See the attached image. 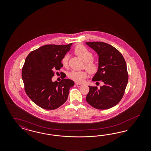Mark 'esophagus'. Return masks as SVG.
Returning a JSON list of instances; mask_svg holds the SVG:
<instances>
[{
  "mask_svg": "<svg viewBox=\"0 0 151 151\" xmlns=\"http://www.w3.org/2000/svg\"><path fill=\"white\" fill-rule=\"evenodd\" d=\"M75 85H76V86H78V87H80V86L82 85L81 83H77V82L75 83Z\"/></svg>",
  "mask_w": 151,
  "mask_h": 151,
  "instance_id": "obj_1",
  "label": "esophagus"
}]
</instances>
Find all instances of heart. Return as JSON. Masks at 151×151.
<instances>
[{"instance_id":"b5f03b06","label":"heart","mask_w":151,"mask_h":151,"mask_svg":"<svg viewBox=\"0 0 151 151\" xmlns=\"http://www.w3.org/2000/svg\"><path fill=\"white\" fill-rule=\"evenodd\" d=\"M75 53L84 61L83 66L90 72L94 73L99 68V63L97 60L92 58L93 53L85 46L78 45L74 49ZM69 55L66 54L61 59V64L65 68L68 67ZM87 73L86 70L77 71L73 70L69 73V78L77 82H83L87 78Z\"/></svg>"}]
</instances>
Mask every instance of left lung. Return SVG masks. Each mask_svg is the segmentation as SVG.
Here are the masks:
<instances>
[{
  "instance_id": "obj_1",
  "label": "left lung",
  "mask_w": 151,
  "mask_h": 151,
  "mask_svg": "<svg viewBox=\"0 0 151 151\" xmlns=\"http://www.w3.org/2000/svg\"><path fill=\"white\" fill-rule=\"evenodd\" d=\"M99 56V69L93 81H101L104 85L88 86L86 100L93 107L99 110L109 109L116 105L122 99L128 83L126 61L114 47L101 41L86 42Z\"/></svg>"
}]
</instances>
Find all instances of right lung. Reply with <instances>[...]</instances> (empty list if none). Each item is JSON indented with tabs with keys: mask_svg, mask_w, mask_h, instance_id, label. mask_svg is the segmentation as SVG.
I'll use <instances>...</instances> for the list:
<instances>
[{
	"mask_svg": "<svg viewBox=\"0 0 151 151\" xmlns=\"http://www.w3.org/2000/svg\"><path fill=\"white\" fill-rule=\"evenodd\" d=\"M72 44L42 46L26 58L22 73L24 90L32 101L42 109L59 107L67 100L69 90L74 85L73 80L64 78L65 73L60 82L51 80L55 71L63 66L61 59Z\"/></svg>",
	"mask_w": 151,
	"mask_h": 151,
	"instance_id": "right-lung-1",
	"label": "right lung"
}]
</instances>
